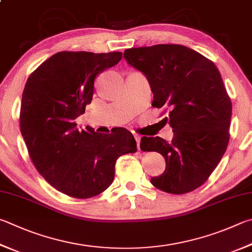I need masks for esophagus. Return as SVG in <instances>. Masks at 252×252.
I'll return each mask as SVG.
<instances>
[{"instance_id":"34e87169","label":"esophagus","mask_w":252,"mask_h":252,"mask_svg":"<svg viewBox=\"0 0 252 252\" xmlns=\"http://www.w3.org/2000/svg\"><path fill=\"white\" fill-rule=\"evenodd\" d=\"M134 138L136 141V145H138V150H140V141H141V136L138 134H134Z\"/></svg>"}]
</instances>
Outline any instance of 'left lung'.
I'll list each match as a JSON object with an SVG mask.
<instances>
[{"instance_id": "obj_1", "label": "left lung", "mask_w": 252, "mask_h": 252, "mask_svg": "<svg viewBox=\"0 0 252 252\" xmlns=\"http://www.w3.org/2000/svg\"><path fill=\"white\" fill-rule=\"evenodd\" d=\"M126 61L143 72L153 93L152 106L170 109L168 143L159 136L141 139L142 151L162 154L165 172L151 183L170 194H185L208 180L229 142L231 100L216 65L183 45L129 48Z\"/></svg>"}]
</instances>
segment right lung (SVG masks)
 <instances>
[{"label":"right lung","instance_id":"right-lung-1","mask_svg":"<svg viewBox=\"0 0 252 252\" xmlns=\"http://www.w3.org/2000/svg\"><path fill=\"white\" fill-rule=\"evenodd\" d=\"M121 58L120 52H59L26 81L20 126L30 158L50 185L70 197L102 193L112 184L117 159L136 151L123 127L101 134L79 131L75 122L93 100L95 77Z\"/></svg>","mask_w":252,"mask_h":252}]
</instances>
